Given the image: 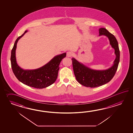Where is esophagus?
I'll list each match as a JSON object with an SVG mask.
<instances>
[{"mask_svg":"<svg viewBox=\"0 0 133 133\" xmlns=\"http://www.w3.org/2000/svg\"><path fill=\"white\" fill-rule=\"evenodd\" d=\"M73 55V53L71 52H68L66 53V57H71Z\"/></svg>","mask_w":133,"mask_h":133,"instance_id":"1","label":"esophagus"}]
</instances>
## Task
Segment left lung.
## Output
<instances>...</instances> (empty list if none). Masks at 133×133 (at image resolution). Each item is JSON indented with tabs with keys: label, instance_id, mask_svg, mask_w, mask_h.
I'll list each match as a JSON object with an SVG mask.
<instances>
[{
	"label": "left lung",
	"instance_id": "1",
	"mask_svg": "<svg viewBox=\"0 0 133 133\" xmlns=\"http://www.w3.org/2000/svg\"><path fill=\"white\" fill-rule=\"evenodd\" d=\"M99 36L104 35L108 37L111 46L115 49L116 59L113 65L106 70H95L79 62L75 58H72L74 72L76 80L86 87L96 88L109 82L116 74L120 60L118 44L115 37L107 29H99Z\"/></svg>",
	"mask_w": 133,
	"mask_h": 133
}]
</instances>
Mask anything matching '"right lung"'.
<instances>
[{"instance_id": "add662e5", "label": "right lung", "mask_w": 133, "mask_h": 133, "mask_svg": "<svg viewBox=\"0 0 133 133\" xmlns=\"http://www.w3.org/2000/svg\"><path fill=\"white\" fill-rule=\"evenodd\" d=\"M28 30L18 37L15 42L11 50V64L15 76L17 79L29 87L36 88H44L48 87L56 81L59 69L60 63L66 57V53L56 56L47 64L36 69L25 70L17 65L16 57V50L19 39L25 35Z\"/></svg>"}]
</instances>
